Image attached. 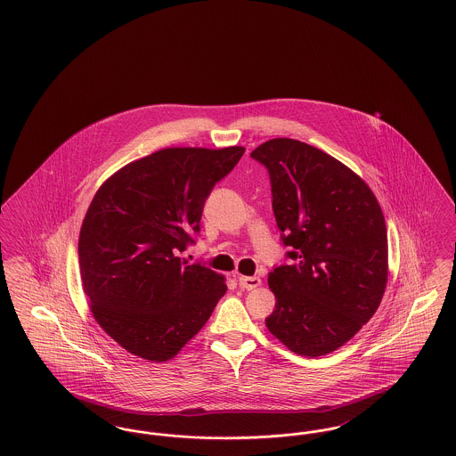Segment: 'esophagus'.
Here are the masks:
<instances>
[{
  "instance_id": "obj_1",
  "label": "esophagus",
  "mask_w": 456,
  "mask_h": 456,
  "mask_svg": "<svg viewBox=\"0 0 456 456\" xmlns=\"http://www.w3.org/2000/svg\"><path fill=\"white\" fill-rule=\"evenodd\" d=\"M260 277H244V275L239 277V285L246 290H253V289L260 287Z\"/></svg>"
}]
</instances>
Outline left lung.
<instances>
[{
	"label": "left lung",
	"mask_w": 456,
	"mask_h": 456,
	"mask_svg": "<svg viewBox=\"0 0 456 456\" xmlns=\"http://www.w3.org/2000/svg\"><path fill=\"white\" fill-rule=\"evenodd\" d=\"M251 157L270 173L273 214L294 260L268 275L277 303L265 323L289 350L326 355L347 344L383 299L381 207L346 164L299 140H268Z\"/></svg>",
	"instance_id": "1"
}]
</instances>
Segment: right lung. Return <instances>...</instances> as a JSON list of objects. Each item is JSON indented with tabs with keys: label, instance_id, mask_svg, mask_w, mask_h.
Instances as JSON below:
<instances>
[{
	"label": "right lung",
	"instance_id": "right-lung-1",
	"mask_svg": "<svg viewBox=\"0 0 456 456\" xmlns=\"http://www.w3.org/2000/svg\"><path fill=\"white\" fill-rule=\"evenodd\" d=\"M244 147H171L133 160L94 196L78 239L82 287L109 337L133 355L166 362L212 316L222 275L177 256L200 231L212 188Z\"/></svg>",
	"mask_w": 456,
	"mask_h": 456
}]
</instances>
